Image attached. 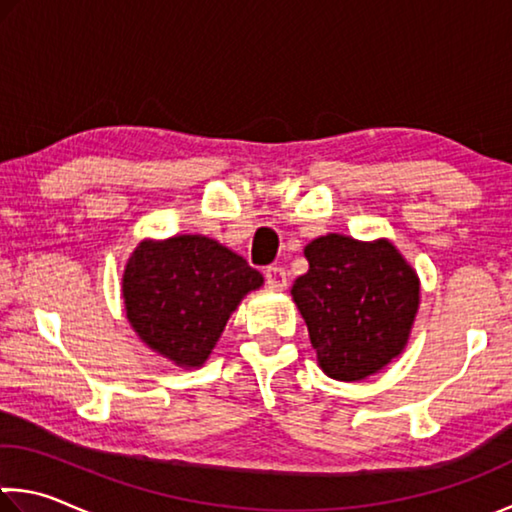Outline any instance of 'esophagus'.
<instances>
[{
  "label": "esophagus",
  "mask_w": 512,
  "mask_h": 512,
  "mask_svg": "<svg viewBox=\"0 0 512 512\" xmlns=\"http://www.w3.org/2000/svg\"><path fill=\"white\" fill-rule=\"evenodd\" d=\"M264 278H266V285H269L271 289L287 287V271L282 269V266H269V269L264 271Z\"/></svg>",
  "instance_id": "1"
}]
</instances>
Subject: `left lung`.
<instances>
[{
  "mask_svg": "<svg viewBox=\"0 0 512 512\" xmlns=\"http://www.w3.org/2000/svg\"><path fill=\"white\" fill-rule=\"evenodd\" d=\"M310 271L291 296L323 373L373 376L403 353L419 310V278L392 241L326 234L305 246Z\"/></svg>",
  "mask_w": 512,
  "mask_h": 512,
  "instance_id": "8db88e82",
  "label": "left lung"
}]
</instances>
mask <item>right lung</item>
Returning a JSON list of instances; mask_svg holds the SVG:
<instances>
[{
    "instance_id": "obj_1",
    "label": "right lung",
    "mask_w": 512,
    "mask_h": 512,
    "mask_svg": "<svg viewBox=\"0 0 512 512\" xmlns=\"http://www.w3.org/2000/svg\"><path fill=\"white\" fill-rule=\"evenodd\" d=\"M264 285L246 259L202 234L141 241L123 273L127 321L154 353L202 367L241 298Z\"/></svg>"
}]
</instances>
